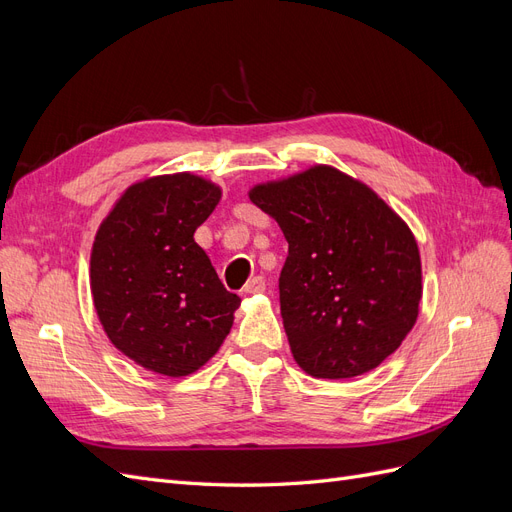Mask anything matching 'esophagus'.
I'll return each instance as SVG.
<instances>
[{
    "instance_id": "1",
    "label": "esophagus",
    "mask_w": 512,
    "mask_h": 512,
    "mask_svg": "<svg viewBox=\"0 0 512 512\" xmlns=\"http://www.w3.org/2000/svg\"><path fill=\"white\" fill-rule=\"evenodd\" d=\"M265 288H267V282H265V277H260V275H256V277H252L250 282L245 284V294H258V292H265Z\"/></svg>"
}]
</instances>
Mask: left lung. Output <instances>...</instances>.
<instances>
[{"mask_svg": "<svg viewBox=\"0 0 512 512\" xmlns=\"http://www.w3.org/2000/svg\"><path fill=\"white\" fill-rule=\"evenodd\" d=\"M247 196L288 241L280 305L294 361L324 380L376 369L412 331L423 297L410 226L329 164L258 183Z\"/></svg>", "mask_w": 512, "mask_h": 512, "instance_id": "obj_1", "label": "left lung"}]
</instances>
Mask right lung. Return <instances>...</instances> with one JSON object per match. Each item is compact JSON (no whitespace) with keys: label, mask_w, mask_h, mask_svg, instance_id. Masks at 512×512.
<instances>
[{"label":"right lung","mask_w":512,"mask_h":512,"mask_svg":"<svg viewBox=\"0 0 512 512\" xmlns=\"http://www.w3.org/2000/svg\"><path fill=\"white\" fill-rule=\"evenodd\" d=\"M220 198L218 183L194 173L149 177L117 198L96 232L89 280L102 329L153 374L198 371L241 305L194 241Z\"/></svg>","instance_id":"1"}]
</instances>
